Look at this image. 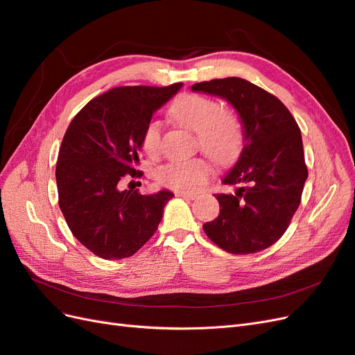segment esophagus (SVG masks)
Segmentation results:
<instances>
[{
    "label": "esophagus",
    "mask_w": 355,
    "mask_h": 355,
    "mask_svg": "<svg viewBox=\"0 0 355 355\" xmlns=\"http://www.w3.org/2000/svg\"><path fill=\"white\" fill-rule=\"evenodd\" d=\"M176 196L185 198V200H196L197 198V196L191 194V192H176Z\"/></svg>",
    "instance_id": "esophagus-1"
}]
</instances>
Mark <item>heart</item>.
Returning a JSON list of instances; mask_svg holds the SVG:
<instances>
[{
    "label": "heart",
    "mask_w": 355,
    "mask_h": 355,
    "mask_svg": "<svg viewBox=\"0 0 355 355\" xmlns=\"http://www.w3.org/2000/svg\"><path fill=\"white\" fill-rule=\"evenodd\" d=\"M168 114L179 125L197 133L200 149L214 163L227 166L240 157L244 144L241 123L231 111L220 110L216 101L202 94L185 93L170 105ZM141 146L148 157H158L161 146L157 121H149L144 127ZM209 175L207 161L179 159L159 167L157 180L170 189L194 192L206 184Z\"/></svg>",
    "instance_id": "b5f03b06"
}]
</instances>
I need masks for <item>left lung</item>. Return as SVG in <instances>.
<instances>
[{
  "label": "left lung",
  "instance_id": "8db88e82",
  "mask_svg": "<svg viewBox=\"0 0 355 355\" xmlns=\"http://www.w3.org/2000/svg\"><path fill=\"white\" fill-rule=\"evenodd\" d=\"M192 90L227 99L244 128L241 155L222 179L235 192L216 194L219 216L202 230L228 253L265 250L282 239L302 197L308 168L300 128L280 99L247 80L216 78Z\"/></svg>",
  "mask_w": 355,
  "mask_h": 355
}]
</instances>
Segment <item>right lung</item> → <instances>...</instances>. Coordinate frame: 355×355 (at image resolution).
<instances>
[{
  "instance_id": "right-lung-1",
  "label": "right lung",
  "mask_w": 355,
  "mask_h": 355,
  "mask_svg": "<svg viewBox=\"0 0 355 355\" xmlns=\"http://www.w3.org/2000/svg\"><path fill=\"white\" fill-rule=\"evenodd\" d=\"M180 87H115L92 99L67 128L56 164L59 207L73 237L102 259L135 254L175 197L121 191L120 182L142 176L136 166L144 127Z\"/></svg>"
}]
</instances>
